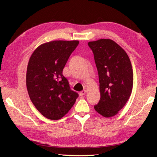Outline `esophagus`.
Returning <instances> with one entry per match:
<instances>
[{
    "instance_id": "esophagus-1",
    "label": "esophagus",
    "mask_w": 157,
    "mask_h": 157,
    "mask_svg": "<svg viewBox=\"0 0 157 157\" xmlns=\"http://www.w3.org/2000/svg\"><path fill=\"white\" fill-rule=\"evenodd\" d=\"M86 93V90H82V91H81L80 92V93H79V94H80V96H84V95Z\"/></svg>"
}]
</instances>
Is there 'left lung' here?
Segmentation results:
<instances>
[{
    "mask_svg": "<svg viewBox=\"0 0 157 157\" xmlns=\"http://www.w3.org/2000/svg\"><path fill=\"white\" fill-rule=\"evenodd\" d=\"M94 55L99 82L100 99L94 109L104 117L116 115L132 91L133 69L126 52L111 39L88 43Z\"/></svg>",
    "mask_w": 157,
    "mask_h": 157,
    "instance_id": "8db88e82",
    "label": "left lung"
}]
</instances>
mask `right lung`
<instances>
[{"label":"right lung","instance_id":"add662e5","mask_svg":"<svg viewBox=\"0 0 157 157\" xmlns=\"http://www.w3.org/2000/svg\"><path fill=\"white\" fill-rule=\"evenodd\" d=\"M78 40H53L42 44L33 52L28 63L26 86L33 105L50 120L64 117L78 95L71 90L62 72Z\"/></svg>","mask_w":157,"mask_h":157}]
</instances>
